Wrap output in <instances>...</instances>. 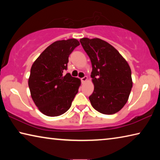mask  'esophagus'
Returning a JSON list of instances; mask_svg holds the SVG:
<instances>
[{
	"instance_id": "1",
	"label": "esophagus",
	"mask_w": 160,
	"mask_h": 160,
	"mask_svg": "<svg viewBox=\"0 0 160 160\" xmlns=\"http://www.w3.org/2000/svg\"><path fill=\"white\" fill-rule=\"evenodd\" d=\"M87 80H88V77H87V76H85V77H83V78H81V81H82V83L86 82Z\"/></svg>"
}]
</instances>
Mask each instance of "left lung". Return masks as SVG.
Returning <instances> with one entry per match:
<instances>
[{
    "mask_svg": "<svg viewBox=\"0 0 160 160\" xmlns=\"http://www.w3.org/2000/svg\"><path fill=\"white\" fill-rule=\"evenodd\" d=\"M80 42L90 58L94 92L89 97L92 106L104 114H113L128 101L132 87L128 62L116 48L99 38H82Z\"/></svg>",
    "mask_w": 160,
    "mask_h": 160,
    "instance_id": "obj_1",
    "label": "left lung"
}]
</instances>
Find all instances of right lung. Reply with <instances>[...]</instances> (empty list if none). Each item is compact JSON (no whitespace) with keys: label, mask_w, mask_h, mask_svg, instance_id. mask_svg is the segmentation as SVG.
I'll list each match as a JSON object with an SVG mask.
<instances>
[{"label":"right lung","mask_w":160,"mask_h":160,"mask_svg":"<svg viewBox=\"0 0 160 160\" xmlns=\"http://www.w3.org/2000/svg\"><path fill=\"white\" fill-rule=\"evenodd\" d=\"M79 45L75 39L56 41L32 64L28 80L31 97L46 116H58L66 112L78 92L80 80L63 72L67 69L69 55Z\"/></svg>","instance_id":"obj_1"}]
</instances>
